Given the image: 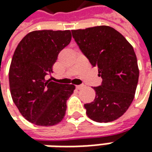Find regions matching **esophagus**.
<instances>
[{
    "mask_svg": "<svg viewBox=\"0 0 152 152\" xmlns=\"http://www.w3.org/2000/svg\"><path fill=\"white\" fill-rule=\"evenodd\" d=\"M76 87L77 90H80L82 87H84V85H77V86H76Z\"/></svg>",
    "mask_w": 152,
    "mask_h": 152,
    "instance_id": "1",
    "label": "esophagus"
}]
</instances>
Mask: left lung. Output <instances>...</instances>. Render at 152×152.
I'll return each mask as SVG.
<instances>
[{"instance_id": "left-lung-1", "label": "left lung", "mask_w": 152, "mask_h": 152, "mask_svg": "<svg viewBox=\"0 0 152 152\" xmlns=\"http://www.w3.org/2000/svg\"><path fill=\"white\" fill-rule=\"evenodd\" d=\"M80 50L92 66H97L102 85L93 89L94 101L86 103V115L99 123L121 117L133 102L139 68L132 45L117 30L97 26L71 30Z\"/></svg>"}]
</instances>
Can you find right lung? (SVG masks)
<instances>
[{
	"label": "right lung",
	"mask_w": 152,
	"mask_h": 152,
	"mask_svg": "<svg viewBox=\"0 0 152 152\" xmlns=\"http://www.w3.org/2000/svg\"><path fill=\"white\" fill-rule=\"evenodd\" d=\"M70 30H38L28 34L14 52L9 69L11 95L19 112L39 126L63 120L66 101L75 90L72 84L45 80L61 50L70 44Z\"/></svg>",
	"instance_id": "add662e5"
}]
</instances>
